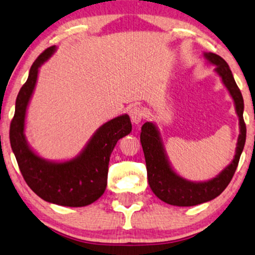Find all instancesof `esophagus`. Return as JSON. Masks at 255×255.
<instances>
[{
  "label": "esophagus",
  "mask_w": 255,
  "mask_h": 255,
  "mask_svg": "<svg viewBox=\"0 0 255 255\" xmlns=\"http://www.w3.org/2000/svg\"><path fill=\"white\" fill-rule=\"evenodd\" d=\"M129 117H130L132 124L138 125L140 121L145 118V110H144L142 106H134V108H131L130 111H129Z\"/></svg>",
  "instance_id": "obj_1"
}]
</instances>
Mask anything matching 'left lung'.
I'll use <instances>...</instances> for the list:
<instances>
[{
    "label": "left lung",
    "instance_id": "obj_1",
    "mask_svg": "<svg viewBox=\"0 0 255 255\" xmlns=\"http://www.w3.org/2000/svg\"><path fill=\"white\" fill-rule=\"evenodd\" d=\"M205 57L208 62L215 64V71L221 77L223 83L234 98L239 117L241 134L238 137L237 150L233 162L213 180L193 183L177 176L170 168L160 137H159V132L154 125L152 123H145L143 125L142 132H140V144H142L144 157H145L149 185L159 199L174 206H195V205L210 201L221 195L236 172L239 158L245 145L246 125L243 118L244 100H243L241 90L235 81L229 65L222 57L213 52L205 54Z\"/></svg>",
    "mask_w": 255,
    "mask_h": 255
}]
</instances>
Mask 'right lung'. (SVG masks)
I'll list each match as a JSON object with an SVG mask.
<instances>
[{
  "instance_id": "obj_1",
  "label": "right lung",
  "mask_w": 255,
  "mask_h": 255,
  "mask_svg": "<svg viewBox=\"0 0 255 255\" xmlns=\"http://www.w3.org/2000/svg\"><path fill=\"white\" fill-rule=\"evenodd\" d=\"M54 51L55 47H50L37 57L30 67L27 81L19 90L10 125V143L22 177L40 198L62 206L82 207L104 193L110 155L118 140L131 131V124L127 115L110 120L95 132L86 149L73 160L49 162L37 157L26 143L25 115L39 67Z\"/></svg>"
}]
</instances>
